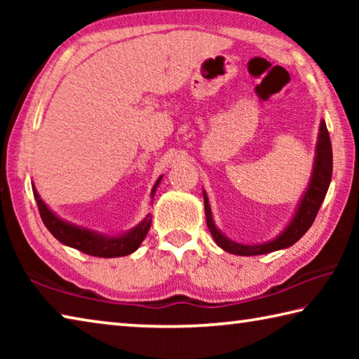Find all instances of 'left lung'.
I'll list each match as a JSON object with an SVG mask.
<instances>
[{"label":"left lung","instance_id":"1","mask_svg":"<svg viewBox=\"0 0 359 359\" xmlns=\"http://www.w3.org/2000/svg\"><path fill=\"white\" fill-rule=\"evenodd\" d=\"M332 175V147H331V139L330 133H327L326 123L321 121L320 125V135H318V144H317V158H315V166H313V175L309 185L306 194H304L302 201L299 204L296 215L288 228L278 236L277 239L267 242V244L261 245H242L238 242H233L224 238V236L217 229L212 220L208 196L204 193V208H205V220H208V226L212 234V238L217 242L218 247H222L224 252H229L233 255H241V257H252V255H264L271 253L280 248H287L293 245L294 242L299 241L304 234L307 233V229L312 226V223L317 217L320 205L323 203L326 196L327 188H330Z\"/></svg>","mask_w":359,"mask_h":359}]
</instances>
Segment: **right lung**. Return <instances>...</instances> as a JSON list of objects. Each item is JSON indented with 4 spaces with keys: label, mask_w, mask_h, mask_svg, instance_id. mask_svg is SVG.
<instances>
[{
    "label": "right lung",
    "mask_w": 359,
    "mask_h": 359,
    "mask_svg": "<svg viewBox=\"0 0 359 359\" xmlns=\"http://www.w3.org/2000/svg\"><path fill=\"white\" fill-rule=\"evenodd\" d=\"M161 179V177H160ZM160 179L156 180L154 187V191H151V198H154V193L156 190L158 184H160ZM36 204H38L39 214L42 222H44L46 228L53 234V238L58 239L62 244L69 245L72 248H77L79 252L92 255V257H100V258H115V257H125V255H130L135 250H137L141 242L144 241L145 236H147L150 224H151V217L147 215L139 223L137 226L126 233L125 236H117V238H107V236H101L92 233L88 229H82L74 224H69L52 214L50 209H47V205L42 203L39 198L36 188L33 190Z\"/></svg>",
    "instance_id": "1"
}]
</instances>
